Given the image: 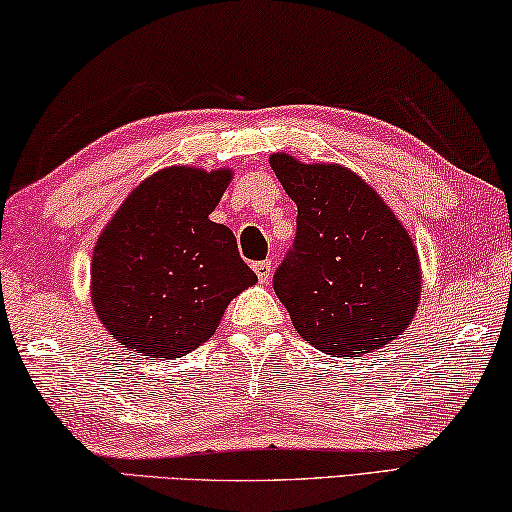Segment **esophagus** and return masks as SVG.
<instances>
[{
  "mask_svg": "<svg viewBox=\"0 0 512 512\" xmlns=\"http://www.w3.org/2000/svg\"><path fill=\"white\" fill-rule=\"evenodd\" d=\"M254 272L258 274V281L267 283V281H270V274H272V261L256 263V265H254Z\"/></svg>",
  "mask_w": 512,
  "mask_h": 512,
  "instance_id": "1",
  "label": "esophagus"
}]
</instances>
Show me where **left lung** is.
Instances as JSON below:
<instances>
[{"label": "left lung", "mask_w": 512, "mask_h": 512, "mask_svg": "<svg viewBox=\"0 0 512 512\" xmlns=\"http://www.w3.org/2000/svg\"><path fill=\"white\" fill-rule=\"evenodd\" d=\"M270 165L297 204V238L274 274V292L301 338L331 356H363L413 322L420 256L404 224L370 183L338 163Z\"/></svg>", "instance_id": "8db88e82"}]
</instances>
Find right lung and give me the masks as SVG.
Wrapping results in <instances>:
<instances>
[{
    "instance_id": "add662e5",
    "label": "right lung",
    "mask_w": 512,
    "mask_h": 512,
    "mask_svg": "<svg viewBox=\"0 0 512 512\" xmlns=\"http://www.w3.org/2000/svg\"><path fill=\"white\" fill-rule=\"evenodd\" d=\"M233 172L172 165L131 190L92 249L90 299L111 338L179 358L215 333L258 276L229 226L211 217Z\"/></svg>"
}]
</instances>
